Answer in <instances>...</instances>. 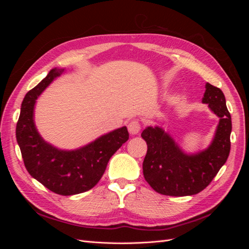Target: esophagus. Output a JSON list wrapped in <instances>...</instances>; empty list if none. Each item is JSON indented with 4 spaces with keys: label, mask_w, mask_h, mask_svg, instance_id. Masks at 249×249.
<instances>
[{
    "label": "esophagus",
    "mask_w": 249,
    "mask_h": 249,
    "mask_svg": "<svg viewBox=\"0 0 249 249\" xmlns=\"http://www.w3.org/2000/svg\"><path fill=\"white\" fill-rule=\"evenodd\" d=\"M127 129H129V132L132 134V135H135V134H138L140 129H141V124L139 123L138 119H133L130 122L129 125H127Z\"/></svg>",
    "instance_id": "obj_1"
}]
</instances>
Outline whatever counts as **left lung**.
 <instances>
[{"label": "left lung", "instance_id": "1", "mask_svg": "<svg viewBox=\"0 0 249 249\" xmlns=\"http://www.w3.org/2000/svg\"><path fill=\"white\" fill-rule=\"evenodd\" d=\"M202 103L209 104L220 118L212 144L203 152L188 156L161 127L148 126L141 137L147 153L143 161V176L153 189L169 196H187L202 191L227 162L231 150V117L221 89L206 84Z\"/></svg>", "mask_w": 249, "mask_h": 249}]
</instances>
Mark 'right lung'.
Wrapping results in <instances>:
<instances>
[{"mask_svg": "<svg viewBox=\"0 0 249 249\" xmlns=\"http://www.w3.org/2000/svg\"><path fill=\"white\" fill-rule=\"evenodd\" d=\"M62 71L52 70L26 94L17 124V140L30 175L52 192L67 196L88 191L99 183L110 158L129 139V132L123 126L71 152L48 144L35 127L34 105L37 97Z\"/></svg>", "mask_w": 249, "mask_h": 249, "instance_id": "add662e5", "label": "right lung"}]
</instances>
